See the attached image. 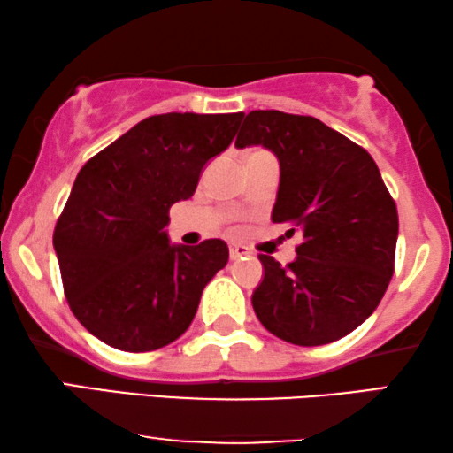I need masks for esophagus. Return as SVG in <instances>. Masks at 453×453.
<instances>
[{"instance_id": "1", "label": "esophagus", "mask_w": 453, "mask_h": 453, "mask_svg": "<svg viewBox=\"0 0 453 453\" xmlns=\"http://www.w3.org/2000/svg\"><path fill=\"white\" fill-rule=\"evenodd\" d=\"M247 247H243V245H231L228 247V256H231V259H239V257H243V256H247Z\"/></svg>"}]
</instances>
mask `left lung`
Here are the masks:
<instances>
[{
  "label": "left lung",
  "instance_id": "1",
  "mask_svg": "<svg viewBox=\"0 0 453 453\" xmlns=\"http://www.w3.org/2000/svg\"><path fill=\"white\" fill-rule=\"evenodd\" d=\"M251 144L270 148L280 163L272 222L303 233L284 268L259 256L264 280L253 290V311L284 342L330 344L357 330L386 295L395 202L371 154L315 117L251 111L234 146Z\"/></svg>",
  "mask_w": 453,
  "mask_h": 453
}]
</instances>
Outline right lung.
<instances>
[{"instance_id": "obj_1", "label": "right lung", "mask_w": 453, "mask_h": 453, "mask_svg": "<svg viewBox=\"0 0 453 453\" xmlns=\"http://www.w3.org/2000/svg\"><path fill=\"white\" fill-rule=\"evenodd\" d=\"M243 113H165L134 126L80 169L53 247L64 293L92 336L126 352L171 344L228 262L220 239L171 245L169 208L194 196L203 165L231 144Z\"/></svg>"}]
</instances>
